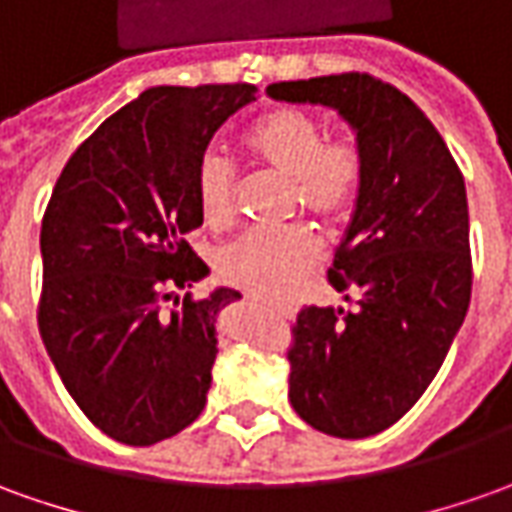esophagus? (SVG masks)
<instances>
[{
    "mask_svg": "<svg viewBox=\"0 0 512 512\" xmlns=\"http://www.w3.org/2000/svg\"><path fill=\"white\" fill-rule=\"evenodd\" d=\"M274 311L280 316H285V319H294V316H297V308H294V305H274Z\"/></svg>",
    "mask_w": 512,
    "mask_h": 512,
    "instance_id": "34e87169",
    "label": "esophagus"
}]
</instances>
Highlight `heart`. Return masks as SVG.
Here are the masks:
<instances>
[{"instance_id":"b5f03b06","label":"heart","mask_w":512,"mask_h":512,"mask_svg":"<svg viewBox=\"0 0 512 512\" xmlns=\"http://www.w3.org/2000/svg\"><path fill=\"white\" fill-rule=\"evenodd\" d=\"M243 148L260 168L291 184V210H305L325 224H342L356 210L367 159L356 137H328L314 111L277 106L243 131ZM196 198L204 224L224 229L235 218L238 182L227 159L215 151L198 156ZM322 255L316 235L305 227L257 229L221 249V280L260 300H285Z\"/></svg>"}]
</instances>
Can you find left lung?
I'll return each mask as SVG.
<instances>
[{"mask_svg": "<svg viewBox=\"0 0 512 512\" xmlns=\"http://www.w3.org/2000/svg\"><path fill=\"white\" fill-rule=\"evenodd\" d=\"M288 103H322L356 128L367 179L328 283L356 311L305 305L291 328L288 398L330 437L398 423L437 375L471 302L468 198L431 120L367 72L271 83Z\"/></svg>", "mask_w": 512, "mask_h": 512, "instance_id": "1", "label": "left lung"}]
</instances>
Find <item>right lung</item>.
I'll use <instances>...</instances> for the list:
<instances>
[{"mask_svg": "<svg viewBox=\"0 0 512 512\" xmlns=\"http://www.w3.org/2000/svg\"><path fill=\"white\" fill-rule=\"evenodd\" d=\"M252 83L156 86L78 145L41 221L38 330L66 392L103 434L154 446L207 403L215 319L238 291H173L207 277L184 241L201 227L198 156Z\"/></svg>", "mask_w": 512, "mask_h": 512, "instance_id": "add662e5", "label": "right lung"}]
</instances>
